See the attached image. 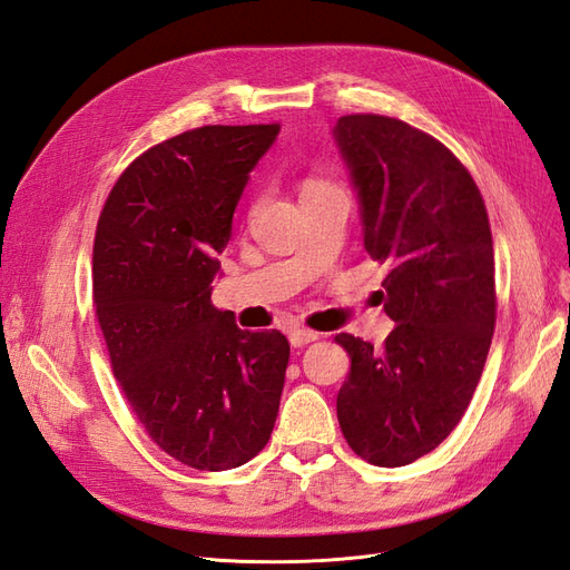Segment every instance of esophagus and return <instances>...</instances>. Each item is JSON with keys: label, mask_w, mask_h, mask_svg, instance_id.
<instances>
[{"label": "esophagus", "mask_w": 570, "mask_h": 570, "mask_svg": "<svg viewBox=\"0 0 570 570\" xmlns=\"http://www.w3.org/2000/svg\"><path fill=\"white\" fill-rule=\"evenodd\" d=\"M318 337L321 335L316 331H308V327H295V331L289 333V344L292 347H304V344H312Z\"/></svg>", "instance_id": "obj_1"}]
</instances>
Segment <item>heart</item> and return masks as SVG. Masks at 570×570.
<instances>
[{"mask_svg":"<svg viewBox=\"0 0 570 570\" xmlns=\"http://www.w3.org/2000/svg\"><path fill=\"white\" fill-rule=\"evenodd\" d=\"M327 187H335V185L323 183V180H308V183H304V187H302V195H304V193H316V189H327Z\"/></svg>","mask_w":570,"mask_h":570,"instance_id":"obj_1","label":"heart"}]
</instances>
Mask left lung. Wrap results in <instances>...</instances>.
<instances>
[{
	"label": "left lung",
	"instance_id": "1",
	"mask_svg": "<svg viewBox=\"0 0 570 570\" xmlns=\"http://www.w3.org/2000/svg\"><path fill=\"white\" fill-rule=\"evenodd\" d=\"M333 137L396 323L381 350L335 335L352 358L337 421L361 459L396 469L433 452L478 387L497 318L490 220L469 170L428 132L352 114Z\"/></svg>",
	"mask_w": 570,
	"mask_h": 570
}]
</instances>
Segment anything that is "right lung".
I'll list each match as a JSON object with an SVG mask.
<instances>
[{"label":"right lung","mask_w":570,"mask_h":570,"mask_svg":"<svg viewBox=\"0 0 570 570\" xmlns=\"http://www.w3.org/2000/svg\"><path fill=\"white\" fill-rule=\"evenodd\" d=\"M281 126H204L147 149L101 209L95 314L116 381L147 435L197 471L264 450L289 342L249 333L212 304L235 206Z\"/></svg>","instance_id":"obj_1"}]
</instances>
